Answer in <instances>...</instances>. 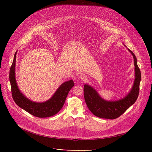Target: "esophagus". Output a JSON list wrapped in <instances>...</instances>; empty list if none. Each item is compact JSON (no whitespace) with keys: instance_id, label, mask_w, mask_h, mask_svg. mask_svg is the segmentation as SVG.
<instances>
[{"instance_id":"obj_1","label":"esophagus","mask_w":152,"mask_h":152,"mask_svg":"<svg viewBox=\"0 0 152 152\" xmlns=\"http://www.w3.org/2000/svg\"><path fill=\"white\" fill-rule=\"evenodd\" d=\"M79 79H80L81 81H86L87 80V76H86V75H84V74H82V75H81L80 76H79Z\"/></svg>"}]
</instances>
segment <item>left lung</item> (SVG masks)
I'll use <instances>...</instances> for the list:
<instances>
[{
    "instance_id": "left-lung-1",
    "label": "left lung",
    "mask_w": 152,
    "mask_h": 152,
    "mask_svg": "<svg viewBox=\"0 0 152 152\" xmlns=\"http://www.w3.org/2000/svg\"><path fill=\"white\" fill-rule=\"evenodd\" d=\"M133 56L135 66V79L131 91L126 96L118 100L107 101L103 99L96 90L88 84L84 86V99L86 105L91 112L99 118L113 119L120 116L137 100L139 93L141 80L140 70L137 65V58L134 53L130 50Z\"/></svg>"
}]
</instances>
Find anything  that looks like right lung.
I'll return each mask as SVG.
<instances>
[{
	"label": "right lung",
	"instance_id": "right-lung-1",
	"mask_svg": "<svg viewBox=\"0 0 152 152\" xmlns=\"http://www.w3.org/2000/svg\"><path fill=\"white\" fill-rule=\"evenodd\" d=\"M15 52L12 65L10 67L9 79L11 85L12 98L18 107L28 113L38 118H47L57 114L63 107L68 92L75 85L73 80H69L61 84L53 96L45 102L38 103L26 98L20 91L15 78Z\"/></svg>",
	"mask_w": 152,
	"mask_h": 152
}]
</instances>
